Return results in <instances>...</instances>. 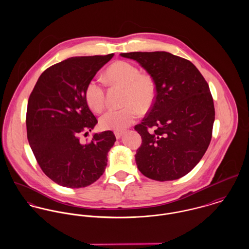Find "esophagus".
Listing matches in <instances>:
<instances>
[{
  "label": "esophagus",
  "mask_w": 249,
  "mask_h": 249,
  "mask_svg": "<svg viewBox=\"0 0 249 249\" xmlns=\"http://www.w3.org/2000/svg\"><path fill=\"white\" fill-rule=\"evenodd\" d=\"M114 133H115V136H116V138H117V139H120V138L122 137V135L124 134V132H123V131H115Z\"/></svg>",
  "instance_id": "1"
}]
</instances>
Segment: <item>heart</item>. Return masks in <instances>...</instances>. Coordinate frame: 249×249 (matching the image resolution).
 I'll return each instance as SVG.
<instances>
[{"instance_id": "1", "label": "heart", "mask_w": 249, "mask_h": 249, "mask_svg": "<svg viewBox=\"0 0 249 249\" xmlns=\"http://www.w3.org/2000/svg\"><path fill=\"white\" fill-rule=\"evenodd\" d=\"M107 80L126 89L124 105L122 109H110L100 119L104 129L124 130L132 124L140 116L139 108L144 111L151 106L154 99V85L151 79L141 74L140 70L131 63L118 61L106 71ZM85 101L93 111L101 112L105 107L106 91L103 84L93 79L85 89Z\"/></svg>"}]
</instances>
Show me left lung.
<instances>
[{
    "instance_id": "obj_1",
    "label": "left lung",
    "mask_w": 249,
    "mask_h": 249,
    "mask_svg": "<svg viewBox=\"0 0 249 249\" xmlns=\"http://www.w3.org/2000/svg\"><path fill=\"white\" fill-rule=\"evenodd\" d=\"M121 56L136 60L155 84L153 105L134 127L142 137L135 155L139 171L157 181L186 176L200 161L212 138L214 107L208 83L191 61L167 52Z\"/></svg>"
}]
</instances>
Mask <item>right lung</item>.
Listing matches in <instances>:
<instances>
[{
    "mask_svg": "<svg viewBox=\"0 0 249 249\" xmlns=\"http://www.w3.org/2000/svg\"><path fill=\"white\" fill-rule=\"evenodd\" d=\"M113 55L76 56L54 64L42 72L30 96L29 143L43 173L60 186L83 188L106 171L114 133H95L87 143L79 136L98 124L85 101L86 86Z\"/></svg>",
    "mask_w": 249,
    "mask_h": 249,
    "instance_id": "obj_1",
    "label": "right lung"
}]
</instances>
